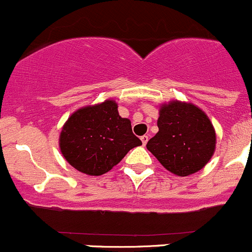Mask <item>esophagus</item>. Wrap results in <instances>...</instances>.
I'll use <instances>...</instances> for the list:
<instances>
[{
	"label": "esophagus",
	"instance_id": "obj_1",
	"mask_svg": "<svg viewBox=\"0 0 252 252\" xmlns=\"http://www.w3.org/2000/svg\"><path fill=\"white\" fill-rule=\"evenodd\" d=\"M148 139H149V137H148L147 134H144V136H142V137H141V141H142V143H143V145L147 144Z\"/></svg>",
	"mask_w": 252,
	"mask_h": 252
}]
</instances>
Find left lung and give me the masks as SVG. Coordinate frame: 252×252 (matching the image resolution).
<instances>
[{
    "mask_svg": "<svg viewBox=\"0 0 252 252\" xmlns=\"http://www.w3.org/2000/svg\"><path fill=\"white\" fill-rule=\"evenodd\" d=\"M159 132L147 148L166 170L184 176L198 172L211 159L216 133L210 119L193 104L172 102L160 109Z\"/></svg>",
    "mask_w": 252,
    "mask_h": 252,
    "instance_id": "obj_1",
    "label": "left lung"
}]
</instances>
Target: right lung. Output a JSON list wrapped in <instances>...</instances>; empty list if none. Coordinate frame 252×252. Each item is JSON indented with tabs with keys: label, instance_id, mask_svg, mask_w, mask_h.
<instances>
[{
	"label": "right lung",
	"instance_id": "obj_1",
	"mask_svg": "<svg viewBox=\"0 0 252 252\" xmlns=\"http://www.w3.org/2000/svg\"><path fill=\"white\" fill-rule=\"evenodd\" d=\"M59 144L72 167L100 176L142 142L132 132L131 121L119 115L118 104L105 100L75 111L62 129Z\"/></svg>",
	"mask_w": 252,
	"mask_h": 252
}]
</instances>
